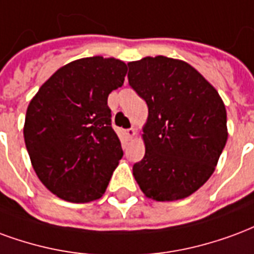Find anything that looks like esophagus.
Masks as SVG:
<instances>
[{
    "label": "esophagus",
    "instance_id": "esophagus-1",
    "mask_svg": "<svg viewBox=\"0 0 254 254\" xmlns=\"http://www.w3.org/2000/svg\"><path fill=\"white\" fill-rule=\"evenodd\" d=\"M125 134L127 138H132L135 135V129L134 128H128V129H126L125 131Z\"/></svg>",
    "mask_w": 254,
    "mask_h": 254
}]
</instances>
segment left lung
<instances>
[{"instance_id": "8db88e82", "label": "left lung", "mask_w": 254, "mask_h": 254, "mask_svg": "<svg viewBox=\"0 0 254 254\" xmlns=\"http://www.w3.org/2000/svg\"><path fill=\"white\" fill-rule=\"evenodd\" d=\"M128 67L129 86L149 108L146 153L132 166L135 180L154 200L184 199L214 173L227 140L225 104L183 61L146 57Z\"/></svg>"}]
</instances>
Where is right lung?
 Returning a JSON list of instances; mask_svg holds the SVG:
<instances>
[{
  "mask_svg": "<svg viewBox=\"0 0 254 254\" xmlns=\"http://www.w3.org/2000/svg\"><path fill=\"white\" fill-rule=\"evenodd\" d=\"M126 74L119 59H78L55 71L31 100L25 146L39 180L61 199L88 203L104 195L123 157L108 94Z\"/></svg>",
  "mask_w": 254,
  "mask_h": 254,
  "instance_id": "obj_1",
  "label": "right lung"
}]
</instances>
